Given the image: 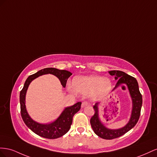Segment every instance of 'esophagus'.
Segmentation results:
<instances>
[{"label":"esophagus","instance_id":"34e87169","mask_svg":"<svg viewBox=\"0 0 157 157\" xmlns=\"http://www.w3.org/2000/svg\"><path fill=\"white\" fill-rule=\"evenodd\" d=\"M88 105V102L87 101H83L82 102V107H85Z\"/></svg>","mask_w":157,"mask_h":157}]
</instances>
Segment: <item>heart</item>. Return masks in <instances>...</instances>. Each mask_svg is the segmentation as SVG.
I'll use <instances>...</instances> for the list:
<instances>
[{"label":"heart","mask_w":157,"mask_h":157,"mask_svg":"<svg viewBox=\"0 0 157 157\" xmlns=\"http://www.w3.org/2000/svg\"><path fill=\"white\" fill-rule=\"evenodd\" d=\"M72 87L76 92L83 95L91 94L94 98H101L112 88V83L107 78L99 75L78 76L72 81Z\"/></svg>","instance_id":"b5f03b06"}]
</instances>
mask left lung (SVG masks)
I'll return each mask as SVG.
<instances>
[{
  "label": "left lung",
  "instance_id": "1",
  "mask_svg": "<svg viewBox=\"0 0 157 157\" xmlns=\"http://www.w3.org/2000/svg\"><path fill=\"white\" fill-rule=\"evenodd\" d=\"M109 73L111 75H114L115 79L118 80L113 91L122 84L127 85L132 100V110L130 119L126 126L119 129H113L106 128L100 120L98 108L99 102H97L93 106L95 113L90 120L91 127L96 135L105 140H113L119 137L132 129L136 126L140 118L142 106V95L139 89L136 79L120 70H112L109 71Z\"/></svg>",
  "mask_w": 157,
  "mask_h": 157
}]
</instances>
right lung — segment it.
I'll use <instances>...</instances> for the list:
<instances>
[{"instance_id": "1", "label": "right lung", "mask_w": 157, "mask_h": 157, "mask_svg": "<svg viewBox=\"0 0 157 157\" xmlns=\"http://www.w3.org/2000/svg\"><path fill=\"white\" fill-rule=\"evenodd\" d=\"M51 74L59 79L62 86L66 87L67 80L71 75L70 71L64 70H59L54 68H47L38 71L37 73L29 75L27 78L24 83L23 89H21L20 94V102L21 116L24 123L31 131L37 135L44 138L56 139L62 137L69 131L71 124H72L73 116L81 109V102H78L73 106L66 107L62 111L55 121L51 124H42L35 122L28 114L25 106V95L30 83L35 78L44 74Z\"/></svg>"}]
</instances>
